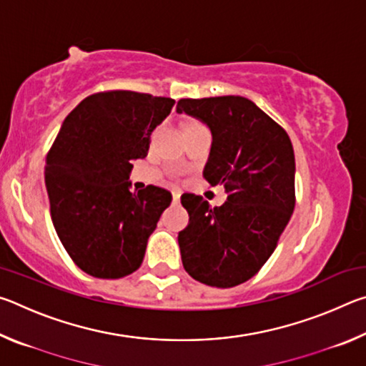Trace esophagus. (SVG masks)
Instances as JSON below:
<instances>
[{
	"label": "esophagus",
	"instance_id": "esophagus-1",
	"mask_svg": "<svg viewBox=\"0 0 366 366\" xmlns=\"http://www.w3.org/2000/svg\"><path fill=\"white\" fill-rule=\"evenodd\" d=\"M172 200H174V203H177L179 200H181V192L172 190Z\"/></svg>",
	"mask_w": 366,
	"mask_h": 366
}]
</instances>
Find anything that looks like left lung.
Returning <instances> with one entry per match:
<instances>
[{
  "label": "left lung",
  "instance_id": "8db88e82",
  "mask_svg": "<svg viewBox=\"0 0 366 366\" xmlns=\"http://www.w3.org/2000/svg\"><path fill=\"white\" fill-rule=\"evenodd\" d=\"M177 113L213 135L203 177L224 185L227 202L209 207L184 194L189 224L179 232L185 271L212 287L249 281L268 262L295 207V158L287 132L244 97L182 98Z\"/></svg>",
  "mask_w": 366,
  "mask_h": 366
}]
</instances>
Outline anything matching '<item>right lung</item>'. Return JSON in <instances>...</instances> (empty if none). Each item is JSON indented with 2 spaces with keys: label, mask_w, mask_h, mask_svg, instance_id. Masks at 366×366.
<instances>
[{
  "label": "right lung",
  "mask_w": 366,
  "mask_h": 366,
  "mask_svg": "<svg viewBox=\"0 0 366 366\" xmlns=\"http://www.w3.org/2000/svg\"><path fill=\"white\" fill-rule=\"evenodd\" d=\"M174 103L129 90L90 95L67 114L49 148L45 184L53 226L86 274L119 280L144 262L172 195L157 185L131 192L129 174Z\"/></svg>",
  "instance_id": "1"
}]
</instances>
